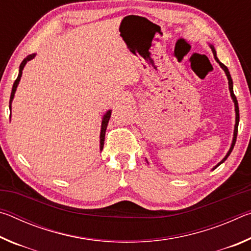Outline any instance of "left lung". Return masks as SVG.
Instances as JSON below:
<instances>
[{
  "instance_id": "left-lung-1",
  "label": "left lung",
  "mask_w": 251,
  "mask_h": 251,
  "mask_svg": "<svg viewBox=\"0 0 251 251\" xmlns=\"http://www.w3.org/2000/svg\"><path fill=\"white\" fill-rule=\"evenodd\" d=\"M209 46H210V49H211V50H212V54H214V57H215V59H216V62L218 63V64L220 65V67H222V69L224 70V72H225V74H226V76H227V79H228V87H229V92H230V96H231V100H232V101H233V104H235V113H236V121H235V128H233V137H232V142H231V145H230V148H229V151H228V152L226 154V156L224 157V158L219 161V163L216 165V166L212 168V171H214V169H216L217 168L220 164H223L225 160H226L227 158H228V156L230 155V152L232 151V150H233V146H235V143H236V138H237V133H238V124H239V107H238V101H237V99H236V96H235V94H233V84H232V79H231V76H230V73H229V71H228V69H227V66H225L222 62L219 61L218 59V57H217V54H216V50H215V48L214 46H212L211 44H209ZM146 161H147V159H146ZM148 163V161H147Z\"/></svg>"
}]
</instances>
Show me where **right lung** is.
<instances>
[{"label": "right lung", "mask_w": 251, "mask_h": 251, "mask_svg": "<svg viewBox=\"0 0 251 251\" xmlns=\"http://www.w3.org/2000/svg\"><path fill=\"white\" fill-rule=\"evenodd\" d=\"M35 53L34 54H31L28 55V56L25 57L22 63H21L20 65V70H19V76L18 78H16V80L13 84V87H12V93H11V97H10V110H12V101H13V99H14V95H15V92H16V88H18L19 86V83L21 80V77H22V72L24 70V66L26 65V63L28 61H31V59H33L34 57H35ZM110 113H112V110L108 109L107 112H106L104 114L103 118H101V125H100V151H103V147H104V141H105V131H106V128H107V124H108V121L110 118Z\"/></svg>", "instance_id": "obj_1"}]
</instances>
